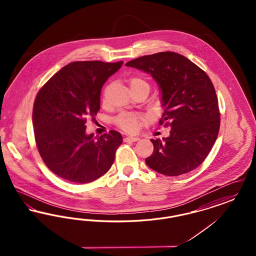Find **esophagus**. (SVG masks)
Returning a JSON list of instances; mask_svg holds the SVG:
<instances>
[{
  "instance_id": "1",
  "label": "esophagus",
  "mask_w": 256,
  "mask_h": 256,
  "mask_svg": "<svg viewBox=\"0 0 256 256\" xmlns=\"http://www.w3.org/2000/svg\"><path fill=\"white\" fill-rule=\"evenodd\" d=\"M138 140H140V138H138V137H132V136H128V137L124 138V142H136V141H138Z\"/></svg>"
}]
</instances>
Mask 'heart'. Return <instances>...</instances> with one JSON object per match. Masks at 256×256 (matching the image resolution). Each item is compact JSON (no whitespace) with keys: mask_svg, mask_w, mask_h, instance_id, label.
Instances as JSON below:
<instances>
[{"mask_svg":"<svg viewBox=\"0 0 256 256\" xmlns=\"http://www.w3.org/2000/svg\"><path fill=\"white\" fill-rule=\"evenodd\" d=\"M128 82H130L132 90L143 87V86H146L148 88H150L146 80L140 76H132L128 80ZM144 120H145V118L141 114L132 113V112H122L114 119V122L118 128H120L122 130H124L126 132H136L139 124Z\"/></svg>","mask_w":256,"mask_h":256,"instance_id":"1","label":"heart"}]
</instances>
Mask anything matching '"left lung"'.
I'll use <instances>...</instances> for the list:
<instances>
[{
    "label": "left lung",
    "mask_w": 256,
    "mask_h": 256,
    "mask_svg": "<svg viewBox=\"0 0 256 256\" xmlns=\"http://www.w3.org/2000/svg\"><path fill=\"white\" fill-rule=\"evenodd\" d=\"M126 65L156 80L165 106L159 124L170 128L169 137L150 139L154 152L146 158V165L169 176L198 167L217 139L220 122L216 91L207 74L174 52L140 56Z\"/></svg>",
    "instance_id": "obj_1"
}]
</instances>
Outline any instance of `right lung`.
I'll return each mask as SVG.
<instances>
[{
  "instance_id": "add662e5",
  "label": "right lung",
  "mask_w": 256,
  "mask_h": 256,
  "mask_svg": "<svg viewBox=\"0 0 256 256\" xmlns=\"http://www.w3.org/2000/svg\"><path fill=\"white\" fill-rule=\"evenodd\" d=\"M122 61H74L64 66L37 93L32 124L37 150L46 166L73 183L96 180L110 170L120 132L110 130L97 139L86 135V121L97 115L100 90Z\"/></svg>"
}]
</instances>
